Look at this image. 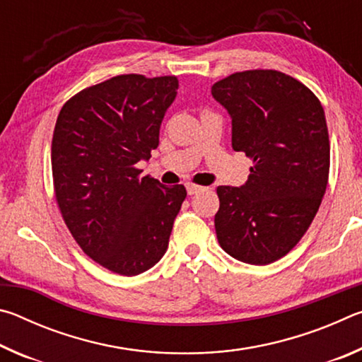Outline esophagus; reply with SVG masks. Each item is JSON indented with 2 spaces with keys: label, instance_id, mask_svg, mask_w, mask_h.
Returning <instances> with one entry per match:
<instances>
[{
  "label": "esophagus",
  "instance_id": "obj_1",
  "mask_svg": "<svg viewBox=\"0 0 362 362\" xmlns=\"http://www.w3.org/2000/svg\"><path fill=\"white\" fill-rule=\"evenodd\" d=\"M201 189H203V187L194 185V183H187V192H188V194H196V193H199Z\"/></svg>",
  "mask_w": 362,
  "mask_h": 362
}]
</instances>
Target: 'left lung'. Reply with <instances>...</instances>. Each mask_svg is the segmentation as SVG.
<instances>
[{
  "label": "left lung",
  "instance_id": "left-lung-1",
  "mask_svg": "<svg viewBox=\"0 0 362 362\" xmlns=\"http://www.w3.org/2000/svg\"><path fill=\"white\" fill-rule=\"evenodd\" d=\"M212 95L231 115L233 148L252 159L246 185L217 188V240L235 259L268 265L297 246L326 193V116L303 83L278 70L236 71Z\"/></svg>",
  "mask_w": 362,
  "mask_h": 362
}]
</instances>
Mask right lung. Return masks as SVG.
I'll list each match as a JSON object with an SVG mask.
<instances>
[{
	"mask_svg": "<svg viewBox=\"0 0 362 362\" xmlns=\"http://www.w3.org/2000/svg\"><path fill=\"white\" fill-rule=\"evenodd\" d=\"M179 89L177 76L119 75L64 103L52 136L54 194L62 218L100 267L122 276L164 255L187 189L140 177Z\"/></svg>",
	"mask_w": 362,
	"mask_h": 362,
	"instance_id": "right-lung-1",
	"label": "right lung"
}]
</instances>
